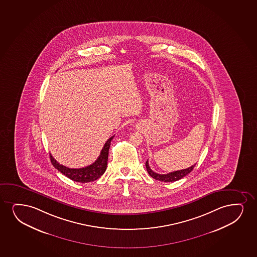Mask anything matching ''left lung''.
Returning <instances> with one entry per match:
<instances>
[{
	"label": "left lung",
	"instance_id": "obj_1",
	"mask_svg": "<svg viewBox=\"0 0 257 257\" xmlns=\"http://www.w3.org/2000/svg\"><path fill=\"white\" fill-rule=\"evenodd\" d=\"M195 164L189 167L188 169H182V170H177V171H174V172L169 173L166 175H161V174H157V173L154 172L152 169H150V165H149V162H146V169L147 171L149 173L151 177H153L156 180L161 181V182H172L178 181L180 179L183 178L184 176H187L188 174L191 172L193 169L195 168Z\"/></svg>",
	"mask_w": 257,
	"mask_h": 257
}]
</instances>
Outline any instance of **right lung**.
<instances>
[{
    "label": "right lung",
    "mask_w": 257,
    "mask_h": 257,
    "mask_svg": "<svg viewBox=\"0 0 257 257\" xmlns=\"http://www.w3.org/2000/svg\"><path fill=\"white\" fill-rule=\"evenodd\" d=\"M114 137H111L104 144L103 148L101 151V155L99 156L96 161L91 165L87 166L81 169H69L65 166L62 165L55 161V158L50 154V161L55 169L67 176L68 178L71 179L72 181L77 182H90L97 180L103 175L105 170L107 169V157H108V150L110 147L111 141Z\"/></svg>",
    "instance_id": "right-lung-1"
}]
</instances>
